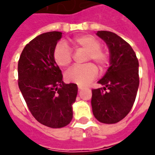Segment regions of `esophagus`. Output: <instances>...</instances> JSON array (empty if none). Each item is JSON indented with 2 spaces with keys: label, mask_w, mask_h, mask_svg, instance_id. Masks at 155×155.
Listing matches in <instances>:
<instances>
[{
  "label": "esophagus",
  "mask_w": 155,
  "mask_h": 155,
  "mask_svg": "<svg viewBox=\"0 0 155 155\" xmlns=\"http://www.w3.org/2000/svg\"><path fill=\"white\" fill-rule=\"evenodd\" d=\"M78 89H79V90H82V89H84V87H83V86H80V85H78Z\"/></svg>",
  "instance_id": "1"
}]
</instances>
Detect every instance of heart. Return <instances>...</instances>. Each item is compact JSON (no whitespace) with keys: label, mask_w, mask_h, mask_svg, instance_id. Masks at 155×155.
I'll return each mask as SVG.
<instances>
[{"label":"heart","mask_w":155,"mask_h":155,"mask_svg":"<svg viewBox=\"0 0 155 155\" xmlns=\"http://www.w3.org/2000/svg\"><path fill=\"white\" fill-rule=\"evenodd\" d=\"M72 48L75 51H86L85 61H94L104 69L109 62V55L101 48V43L94 36L90 35H79L70 39ZM53 59L61 67L70 66L72 61V51L65 42L56 44L53 51ZM98 75V68L94 64L88 63L84 66H75L68 70L65 75L67 82L78 85H86Z\"/></svg>","instance_id":"heart-1"}]
</instances>
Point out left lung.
<instances>
[{
    "label": "left lung",
    "mask_w": 155,
    "mask_h": 155,
    "mask_svg": "<svg viewBox=\"0 0 155 155\" xmlns=\"http://www.w3.org/2000/svg\"><path fill=\"white\" fill-rule=\"evenodd\" d=\"M110 50V66L98 82L104 88L92 89V110L97 120L105 124L121 120L133 108L139 85L138 60L133 48L110 31H98Z\"/></svg>",
    "instance_id": "8db88e82"
}]
</instances>
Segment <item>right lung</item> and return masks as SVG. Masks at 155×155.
<instances>
[{
  "mask_svg": "<svg viewBox=\"0 0 155 155\" xmlns=\"http://www.w3.org/2000/svg\"><path fill=\"white\" fill-rule=\"evenodd\" d=\"M62 33L37 36L26 45L18 66V87L28 108L39 123L51 128L66 127L72 119L78 86L64 84L53 51Z\"/></svg>",
  "mask_w": 155,
  "mask_h": 155,
  "instance_id": "1",
  "label": "right lung"
}]
</instances>
